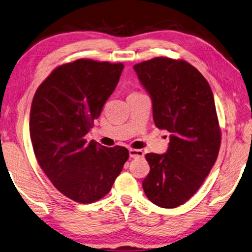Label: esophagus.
I'll return each mask as SVG.
<instances>
[{"label": "esophagus", "instance_id": "esophagus-1", "mask_svg": "<svg viewBox=\"0 0 252 252\" xmlns=\"http://www.w3.org/2000/svg\"><path fill=\"white\" fill-rule=\"evenodd\" d=\"M129 155L131 158H139V157L144 156V153H143L142 150L131 149V150H129Z\"/></svg>", "mask_w": 252, "mask_h": 252}]
</instances>
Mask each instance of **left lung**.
Returning <instances> with one entry per match:
<instances>
[{"label":"left lung","instance_id":"1","mask_svg":"<svg viewBox=\"0 0 252 252\" xmlns=\"http://www.w3.org/2000/svg\"><path fill=\"white\" fill-rule=\"evenodd\" d=\"M133 68L151 96L155 126L170 133L165 154L145 155L151 170L143 190L157 206L174 209L199 190L218 158L220 129L213 93L184 60L154 58Z\"/></svg>","mask_w":252,"mask_h":252}]
</instances>
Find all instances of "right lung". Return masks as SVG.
<instances>
[{
    "mask_svg": "<svg viewBox=\"0 0 252 252\" xmlns=\"http://www.w3.org/2000/svg\"><path fill=\"white\" fill-rule=\"evenodd\" d=\"M123 67L78 59L54 68L33 96L29 132L38 164L62 194L78 203L103 198L129 158L126 147L85 139Z\"/></svg>",
    "mask_w": 252,
    "mask_h": 252,
    "instance_id": "add662e5",
    "label": "right lung"
}]
</instances>
